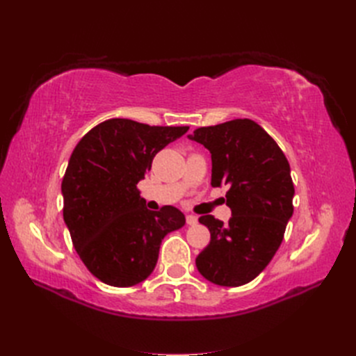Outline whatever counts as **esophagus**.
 Here are the masks:
<instances>
[{
    "instance_id": "obj_1",
    "label": "esophagus",
    "mask_w": 356,
    "mask_h": 356,
    "mask_svg": "<svg viewBox=\"0 0 356 356\" xmlns=\"http://www.w3.org/2000/svg\"><path fill=\"white\" fill-rule=\"evenodd\" d=\"M186 221H187L188 225H196L197 224V217H196V215H187Z\"/></svg>"
}]
</instances>
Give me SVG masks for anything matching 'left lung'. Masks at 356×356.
<instances>
[{
	"label": "left lung",
	"instance_id": "1",
	"mask_svg": "<svg viewBox=\"0 0 356 356\" xmlns=\"http://www.w3.org/2000/svg\"><path fill=\"white\" fill-rule=\"evenodd\" d=\"M190 139L209 149L211 186H227L229 222L203 215L199 222L211 232V242L196 266L209 282L241 286L270 263L293 217L294 184L282 149L250 118L199 127Z\"/></svg>",
	"mask_w": 356,
	"mask_h": 356
}]
</instances>
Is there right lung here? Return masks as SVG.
I'll list each match as a JSON object with an SVG mask.
<instances>
[{"instance_id":"obj_1","label":"right lung","mask_w":356,"mask_h":356,"mask_svg":"<svg viewBox=\"0 0 356 356\" xmlns=\"http://www.w3.org/2000/svg\"><path fill=\"white\" fill-rule=\"evenodd\" d=\"M187 131L110 118L75 145L62 179L63 221L81 261L101 282H143L154 270L165 236L186 224L174 207L147 209L136 184L160 149Z\"/></svg>"}]
</instances>
